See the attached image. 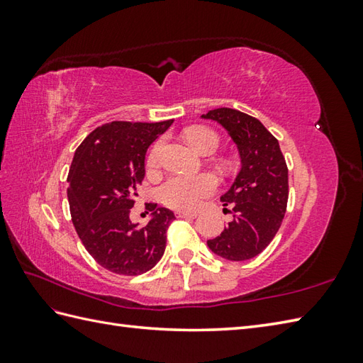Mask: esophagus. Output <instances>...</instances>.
Segmentation results:
<instances>
[{"label":"esophagus","mask_w":363,"mask_h":363,"mask_svg":"<svg viewBox=\"0 0 363 363\" xmlns=\"http://www.w3.org/2000/svg\"><path fill=\"white\" fill-rule=\"evenodd\" d=\"M176 215L179 218H196L198 212H189V211H176Z\"/></svg>","instance_id":"esophagus-1"}]
</instances>
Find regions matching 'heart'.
I'll return each mask as SVG.
<instances>
[{"label": "heart", "mask_w": 363, "mask_h": 363, "mask_svg": "<svg viewBox=\"0 0 363 363\" xmlns=\"http://www.w3.org/2000/svg\"><path fill=\"white\" fill-rule=\"evenodd\" d=\"M187 142L194 146L198 152H211L218 145V137L213 130L194 126L186 130ZM160 151V142L152 146L148 154V167L156 168ZM218 187L217 176L212 173H201L195 176L177 174L169 179L162 187V199L165 204L174 209H196L204 199L212 195Z\"/></svg>", "instance_id": "b5f03b06"}]
</instances>
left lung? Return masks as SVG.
Segmentation results:
<instances>
[{
    "label": "left lung",
    "instance_id": "1",
    "mask_svg": "<svg viewBox=\"0 0 363 363\" xmlns=\"http://www.w3.org/2000/svg\"><path fill=\"white\" fill-rule=\"evenodd\" d=\"M201 118L225 128L240 156L233 186L221 195L223 206L233 207V220L207 246L226 260L252 259L273 240L287 209L289 169L279 142L257 118L229 107L209 111Z\"/></svg>",
    "mask_w": 363,
    "mask_h": 363
}]
</instances>
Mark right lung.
I'll return each mask as SVG.
<instances>
[{"mask_svg": "<svg viewBox=\"0 0 363 363\" xmlns=\"http://www.w3.org/2000/svg\"><path fill=\"white\" fill-rule=\"evenodd\" d=\"M172 123H106L74 152L67 190L73 226L90 256L112 273L143 274L164 256L174 213L151 204L145 226L129 213L145 176L146 150Z\"/></svg>", "mask_w": 363, "mask_h": 363, "instance_id": "add662e5", "label": "right lung"}]
</instances>
